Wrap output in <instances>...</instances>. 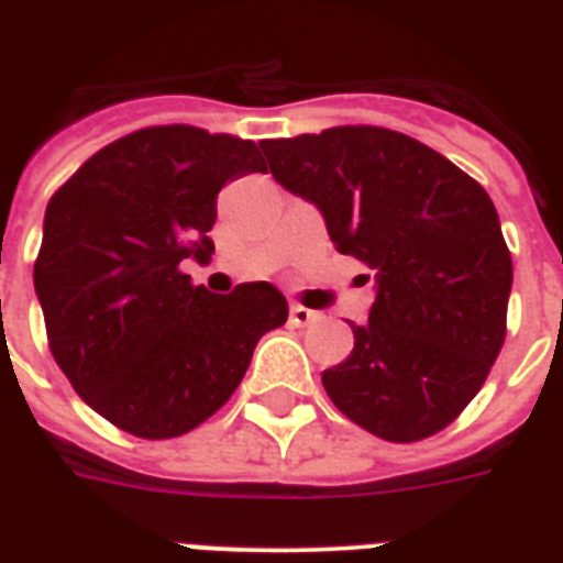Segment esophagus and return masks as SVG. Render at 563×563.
Listing matches in <instances>:
<instances>
[{
	"label": "esophagus",
	"mask_w": 563,
	"mask_h": 563,
	"mask_svg": "<svg viewBox=\"0 0 563 563\" xmlns=\"http://www.w3.org/2000/svg\"><path fill=\"white\" fill-rule=\"evenodd\" d=\"M289 318H291V324H295V327H307L309 321H316L318 312H312V309H307V307H300V303H291Z\"/></svg>",
	"instance_id": "34e87169"
}]
</instances>
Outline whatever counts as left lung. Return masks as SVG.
Returning a JSON list of instances; mask_svg holds the SVG:
<instances>
[{
  "label": "left lung",
  "mask_w": 563,
  "mask_h": 563,
  "mask_svg": "<svg viewBox=\"0 0 563 563\" xmlns=\"http://www.w3.org/2000/svg\"><path fill=\"white\" fill-rule=\"evenodd\" d=\"M274 180L321 210L339 254L376 272L368 324L321 374L335 409L411 444L453 423L506 342L511 254L482 184L376 125L260 143Z\"/></svg>",
  "instance_id": "1"
}]
</instances>
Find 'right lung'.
Returning <instances> with one entry per match:
<instances>
[{
  "instance_id": "1",
  "label": "right lung",
  "mask_w": 563,
  "mask_h": 563,
  "mask_svg": "<svg viewBox=\"0 0 563 563\" xmlns=\"http://www.w3.org/2000/svg\"><path fill=\"white\" fill-rule=\"evenodd\" d=\"M251 172H265L251 140L154 125L104 145L48 201L34 260L48 351L131 435L178 438L216 415L289 318L272 283L212 295L180 268L210 263L219 189Z\"/></svg>"
}]
</instances>
